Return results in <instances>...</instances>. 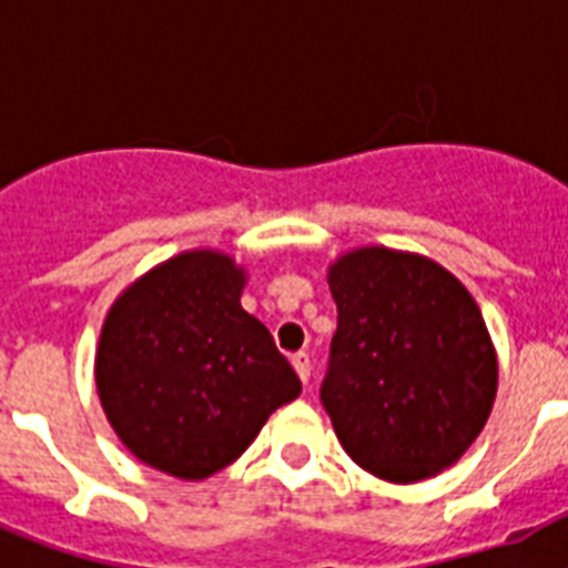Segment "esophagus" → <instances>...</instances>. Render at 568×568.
<instances>
[{
  "mask_svg": "<svg viewBox=\"0 0 568 568\" xmlns=\"http://www.w3.org/2000/svg\"><path fill=\"white\" fill-rule=\"evenodd\" d=\"M293 366H295V373H298L301 384L307 386V381H310V355L307 353H295L293 355Z\"/></svg>",
  "mask_w": 568,
  "mask_h": 568,
  "instance_id": "34e87169",
  "label": "esophagus"
}]
</instances>
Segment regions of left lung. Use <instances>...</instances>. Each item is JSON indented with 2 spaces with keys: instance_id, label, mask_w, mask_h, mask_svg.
Here are the masks:
<instances>
[{
  "instance_id": "obj_1",
  "label": "left lung",
  "mask_w": 568,
  "mask_h": 568,
  "mask_svg": "<svg viewBox=\"0 0 568 568\" xmlns=\"http://www.w3.org/2000/svg\"><path fill=\"white\" fill-rule=\"evenodd\" d=\"M329 290L338 329L321 404L346 455L395 484L453 466L498 393L478 304L435 261L384 247L335 261Z\"/></svg>"
}]
</instances>
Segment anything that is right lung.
<instances>
[{
  "instance_id": "right-lung-1",
  "label": "right lung",
  "mask_w": 568,
  "mask_h": 568,
  "mask_svg": "<svg viewBox=\"0 0 568 568\" xmlns=\"http://www.w3.org/2000/svg\"><path fill=\"white\" fill-rule=\"evenodd\" d=\"M244 273L195 250L115 301L97 355L104 415L130 453L184 480L233 464L301 381L270 329L241 310Z\"/></svg>"
}]
</instances>
